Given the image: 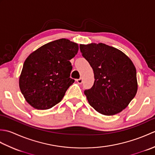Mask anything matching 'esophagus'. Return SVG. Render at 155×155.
I'll use <instances>...</instances> for the list:
<instances>
[{
    "label": "esophagus",
    "instance_id": "esophagus-1",
    "mask_svg": "<svg viewBox=\"0 0 155 155\" xmlns=\"http://www.w3.org/2000/svg\"><path fill=\"white\" fill-rule=\"evenodd\" d=\"M77 83H78V84H82L83 83V78H78V79H77Z\"/></svg>",
    "mask_w": 155,
    "mask_h": 155
}]
</instances>
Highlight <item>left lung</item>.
I'll return each mask as SVG.
<instances>
[{
  "label": "left lung",
  "instance_id": "left-lung-1",
  "mask_svg": "<svg viewBox=\"0 0 155 155\" xmlns=\"http://www.w3.org/2000/svg\"><path fill=\"white\" fill-rule=\"evenodd\" d=\"M83 57L94 72V83L84 91L88 103L98 113H120L135 97L138 84L133 62L124 52L103 43L80 45Z\"/></svg>",
  "mask_w": 155,
  "mask_h": 155
}]
</instances>
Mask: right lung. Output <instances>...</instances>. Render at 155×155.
I'll return each instance as SVG.
<instances>
[{"label":"right lung","instance_id":"right-lung-1","mask_svg":"<svg viewBox=\"0 0 155 155\" xmlns=\"http://www.w3.org/2000/svg\"><path fill=\"white\" fill-rule=\"evenodd\" d=\"M78 51L77 43L61 38L42 46L27 58L19 77V87L31 106L46 110L60 103L74 82L70 78V60Z\"/></svg>","mask_w":155,"mask_h":155}]
</instances>
